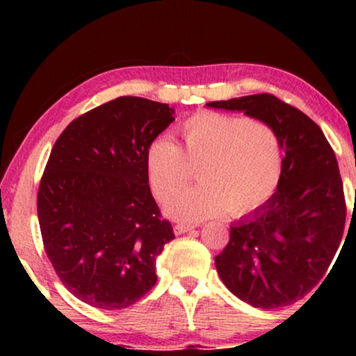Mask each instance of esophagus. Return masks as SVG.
I'll return each mask as SVG.
<instances>
[{"label":"esophagus","instance_id":"1","mask_svg":"<svg viewBox=\"0 0 356 356\" xmlns=\"http://www.w3.org/2000/svg\"><path fill=\"white\" fill-rule=\"evenodd\" d=\"M195 227V224H186V222H179L174 226V232L175 234H184V232L192 231Z\"/></svg>","mask_w":356,"mask_h":356}]
</instances>
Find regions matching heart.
Instances as JSON below:
<instances>
[{
	"mask_svg": "<svg viewBox=\"0 0 356 356\" xmlns=\"http://www.w3.org/2000/svg\"><path fill=\"white\" fill-rule=\"evenodd\" d=\"M182 149L157 137L145 150L154 194L167 201L191 180L197 166L203 181L167 202L179 220H202L232 212L243 216L263 206L276 191L283 169V144L268 122L201 110L179 127Z\"/></svg>",
	"mask_w": 356,
	"mask_h": 356,
	"instance_id": "obj_1",
	"label": "heart"
}]
</instances>
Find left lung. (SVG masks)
Segmentation results:
<instances>
[{
	"mask_svg": "<svg viewBox=\"0 0 356 356\" xmlns=\"http://www.w3.org/2000/svg\"><path fill=\"white\" fill-rule=\"evenodd\" d=\"M207 105L271 124L284 152L275 194L231 226L229 243L216 256L219 277L254 308L293 305L325 277L345 229L346 202L332 145L312 118L271 93Z\"/></svg>",
	"mask_w": 356,
	"mask_h": 356,
	"instance_id": "1",
	"label": "left lung"
}]
</instances>
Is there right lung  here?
<instances>
[{"instance_id":"obj_1","label":"right lung","mask_w":356,"mask_h":356,"mask_svg":"<svg viewBox=\"0 0 356 356\" xmlns=\"http://www.w3.org/2000/svg\"><path fill=\"white\" fill-rule=\"evenodd\" d=\"M174 108L118 97L70 122L38 189L43 246L65 288L93 308L124 309L157 283L155 261L175 236L149 187L145 150Z\"/></svg>"}]
</instances>
